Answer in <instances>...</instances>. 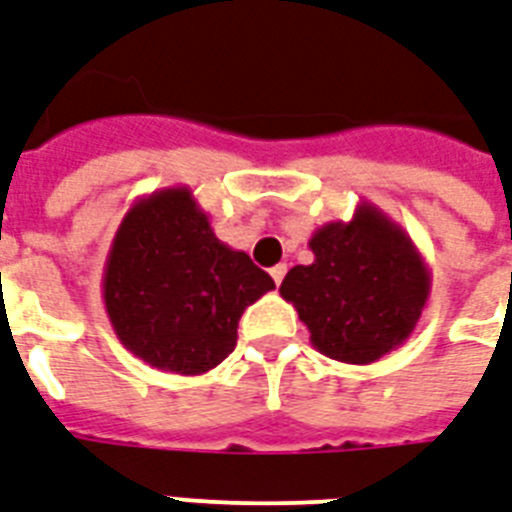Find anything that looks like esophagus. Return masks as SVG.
<instances>
[{
	"label": "esophagus",
	"mask_w": 512,
	"mask_h": 512,
	"mask_svg": "<svg viewBox=\"0 0 512 512\" xmlns=\"http://www.w3.org/2000/svg\"><path fill=\"white\" fill-rule=\"evenodd\" d=\"M284 273H287V265H284V263L273 265V268H271V279H273V282H276V284H282Z\"/></svg>",
	"instance_id": "34e87169"
}]
</instances>
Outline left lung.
Wrapping results in <instances>:
<instances>
[{"instance_id":"left-lung-1","label":"left lung","mask_w":512,"mask_h":512,"mask_svg":"<svg viewBox=\"0 0 512 512\" xmlns=\"http://www.w3.org/2000/svg\"><path fill=\"white\" fill-rule=\"evenodd\" d=\"M314 263L284 276L311 346L346 365H370L416 330L432 276L411 236L378 206L362 201L349 222H327L308 239Z\"/></svg>"}]
</instances>
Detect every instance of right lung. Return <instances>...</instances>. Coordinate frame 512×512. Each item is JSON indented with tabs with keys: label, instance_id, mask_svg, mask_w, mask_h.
Returning <instances> with one entry per match:
<instances>
[{
	"label": "right lung",
	"instance_id": "obj_1",
	"mask_svg": "<svg viewBox=\"0 0 512 512\" xmlns=\"http://www.w3.org/2000/svg\"><path fill=\"white\" fill-rule=\"evenodd\" d=\"M276 284L214 236L190 187L128 209L109 247L101 295L117 341L150 368L201 376L228 357L239 319Z\"/></svg>",
	"mask_w": 512,
	"mask_h": 512
}]
</instances>
